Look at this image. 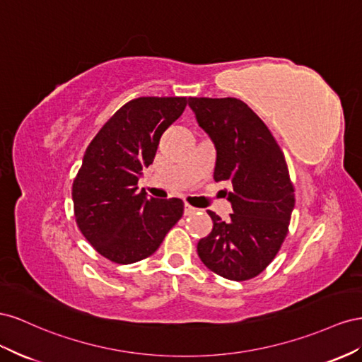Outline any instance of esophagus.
<instances>
[{"label": "esophagus", "mask_w": 362, "mask_h": 362, "mask_svg": "<svg viewBox=\"0 0 362 362\" xmlns=\"http://www.w3.org/2000/svg\"><path fill=\"white\" fill-rule=\"evenodd\" d=\"M197 211L199 209L194 208V206H191L189 203H185V215H192V214H195Z\"/></svg>", "instance_id": "obj_1"}]
</instances>
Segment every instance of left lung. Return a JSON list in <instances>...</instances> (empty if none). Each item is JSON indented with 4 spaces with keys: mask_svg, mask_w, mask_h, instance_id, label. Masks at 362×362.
<instances>
[{
    "mask_svg": "<svg viewBox=\"0 0 362 362\" xmlns=\"http://www.w3.org/2000/svg\"><path fill=\"white\" fill-rule=\"evenodd\" d=\"M188 103L215 146L214 179L232 183L230 220L208 211L214 227L199 241V256L218 276L249 281L270 265L286 238L296 200L285 156L244 101L191 97Z\"/></svg>",
    "mask_w": 362,
    "mask_h": 362,
    "instance_id": "obj_1",
    "label": "left lung"
}]
</instances>
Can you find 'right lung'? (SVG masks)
<instances>
[{
    "label": "right lung",
    "instance_id": "right-lung-1",
    "mask_svg": "<svg viewBox=\"0 0 362 362\" xmlns=\"http://www.w3.org/2000/svg\"><path fill=\"white\" fill-rule=\"evenodd\" d=\"M187 97H139L119 107L88 146L72 183L74 215L90 245L115 264L146 259L183 215L180 199H147L138 191L144 167Z\"/></svg>",
    "mask_w": 362,
    "mask_h": 362
}]
</instances>
